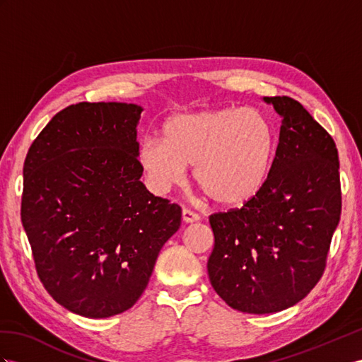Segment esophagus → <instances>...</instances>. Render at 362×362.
<instances>
[{
    "label": "esophagus",
    "instance_id": "34e87169",
    "mask_svg": "<svg viewBox=\"0 0 362 362\" xmlns=\"http://www.w3.org/2000/svg\"><path fill=\"white\" fill-rule=\"evenodd\" d=\"M182 217H183V221L185 223H194V221H199L200 220V216L197 214V212H194L188 208H185L182 211Z\"/></svg>",
    "mask_w": 362,
    "mask_h": 362
}]
</instances>
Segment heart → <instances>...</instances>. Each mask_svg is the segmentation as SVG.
Wrapping results in <instances>:
<instances>
[{
	"instance_id": "heart-1",
	"label": "heart",
	"mask_w": 362,
	"mask_h": 362,
	"mask_svg": "<svg viewBox=\"0 0 362 362\" xmlns=\"http://www.w3.org/2000/svg\"><path fill=\"white\" fill-rule=\"evenodd\" d=\"M275 151V127L262 110L225 107L171 117L163 141L142 142L139 163L156 192L177 187L196 166V183L216 205L240 208L266 187Z\"/></svg>"
}]
</instances>
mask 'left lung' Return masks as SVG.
Segmentation results:
<instances>
[{
  "instance_id": "1",
  "label": "left lung",
  "mask_w": 362,
  "mask_h": 362,
  "mask_svg": "<svg viewBox=\"0 0 362 362\" xmlns=\"http://www.w3.org/2000/svg\"><path fill=\"white\" fill-rule=\"evenodd\" d=\"M264 100L283 117L266 187L243 208L209 216V281L230 308L257 315L291 308L317 286L341 217L335 141L298 100Z\"/></svg>"
}]
</instances>
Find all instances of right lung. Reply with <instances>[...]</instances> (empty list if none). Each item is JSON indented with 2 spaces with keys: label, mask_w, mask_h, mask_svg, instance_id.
Returning <instances> with one entry per match:
<instances>
[{
  "label": "right lung",
  "mask_w": 362,
  "mask_h": 362,
  "mask_svg": "<svg viewBox=\"0 0 362 362\" xmlns=\"http://www.w3.org/2000/svg\"><path fill=\"white\" fill-rule=\"evenodd\" d=\"M142 107L79 102L61 110L24 160L21 221L52 298L87 318L133 308L182 208L141 182Z\"/></svg>",
  "instance_id": "right-lung-1"
}]
</instances>
